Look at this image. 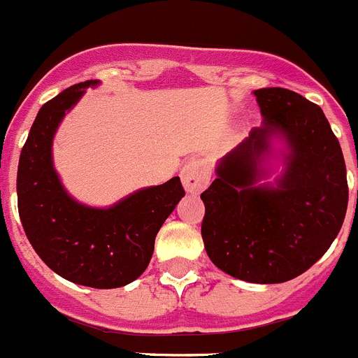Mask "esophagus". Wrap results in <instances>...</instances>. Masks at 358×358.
Wrapping results in <instances>:
<instances>
[{"label": "esophagus", "mask_w": 358, "mask_h": 358, "mask_svg": "<svg viewBox=\"0 0 358 358\" xmlns=\"http://www.w3.org/2000/svg\"><path fill=\"white\" fill-rule=\"evenodd\" d=\"M182 186L188 193H201L211 179L209 165L201 157H192L181 170Z\"/></svg>", "instance_id": "1"}]
</instances>
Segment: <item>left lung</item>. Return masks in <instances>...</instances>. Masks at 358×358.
Masks as SVG:
<instances>
[{"label":"left lung","mask_w":358,"mask_h":358,"mask_svg":"<svg viewBox=\"0 0 358 358\" xmlns=\"http://www.w3.org/2000/svg\"><path fill=\"white\" fill-rule=\"evenodd\" d=\"M262 124L216 165L201 195L209 259L231 277L280 284L309 270L329 250L348 208L339 140L317 104L287 88L254 90ZM282 149L275 153L273 142ZM282 172L273 185L269 159Z\"/></svg>","instance_id":"obj_1"}]
</instances>
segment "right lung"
Masks as SVG:
<instances>
[{
  "label": "right lung",
  "instance_id": "add662e5",
  "mask_svg": "<svg viewBox=\"0 0 358 358\" xmlns=\"http://www.w3.org/2000/svg\"><path fill=\"white\" fill-rule=\"evenodd\" d=\"M99 80L72 85L38 110L21 150L17 208L38 257L80 286L113 289L149 266L154 239L182 196L181 179L133 192L110 208H92L69 195L52 165V138L65 111Z\"/></svg>",
  "mask_w": 358,
  "mask_h": 358
}]
</instances>
